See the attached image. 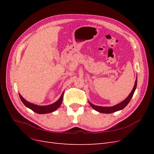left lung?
<instances>
[{"label":"left lung","mask_w":154,"mask_h":154,"mask_svg":"<svg viewBox=\"0 0 154 154\" xmlns=\"http://www.w3.org/2000/svg\"><path fill=\"white\" fill-rule=\"evenodd\" d=\"M137 78L136 80V82H135V84L134 86L133 89L132 91V92H130V94H129V96L126 98L123 101H122V103H120L118 105H116L114 106H110V107H106V106H96L94 105H93L92 103H91L89 102L90 105L92 107L93 109L94 110H97V112H100L101 113H105V114H110V113H112L114 112H116L119 110H122L125 107L128 105V103H129V101L131 100V98L132 97L134 93L135 92V90H136V87H137Z\"/></svg>","instance_id":"1"}]
</instances>
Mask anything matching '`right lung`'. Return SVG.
Here are the masks:
<instances>
[{
  "mask_svg": "<svg viewBox=\"0 0 154 154\" xmlns=\"http://www.w3.org/2000/svg\"><path fill=\"white\" fill-rule=\"evenodd\" d=\"M20 98L21 101H22V103L25 105L27 107H28L29 109H31L32 111H34L35 112L38 113V114H48L52 112H54V110H57L58 107L61 105L62 103V100H63V93L62 94V96H60L59 100L56 101L55 103L47 105V106H38V105H36L35 104H32L29 103L27 101H26L25 99L23 98V97L19 94Z\"/></svg>",
  "mask_w": 154,
  "mask_h": 154,
  "instance_id": "1",
  "label": "right lung"
}]
</instances>
